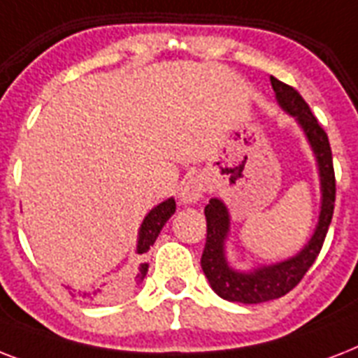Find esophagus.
<instances>
[{"label":"esophagus","mask_w":358,"mask_h":358,"mask_svg":"<svg viewBox=\"0 0 358 358\" xmlns=\"http://www.w3.org/2000/svg\"><path fill=\"white\" fill-rule=\"evenodd\" d=\"M204 195V180L201 176H193V178L185 180L182 187H180V202L185 206L196 204Z\"/></svg>","instance_id":"obj_1"}]
</instances>
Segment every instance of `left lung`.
I'll return each mask as SVG.
<instances>
[{
  "mask_svg": "<svg viewBox=\"0 0 358 358\" xmlns=\"http://www.w3.org/2000/svg\"><path fill=\"white\" fill-rule=\"evenodd\" d=\"M271 87L278 106L299 124V128L303 129L310 145L312 154L316 157L322 201H320V215H317L314 234L297 255L289 256L282 262L264 264L249 271H241L230 266L229 256H227V241L230 236L229 208L221 199H210L204 208L208 236L201 258L202 271L219 297L232 301V303H243V305H258V303L278 299L301 282V278L305 277V273L310 269L322 250L334 212L336 184H334L333 154H331L327 134L317 124V119L312 115L308 103L294 87L286 85L273 76Z\"/></svg>",
  "mask_w": 358,
  "mask_h": 358,
  "instance_id": "1",
  "label": "left lung"
}]
</instances>
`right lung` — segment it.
Returning a JSON list of instances; mask_svg holds the SVG:
<instances>
[{"label": "right lung", "mask_w": 358, "mask_h": 358, "mask_svg": "<svg viewBox=\"0 0 358 358\" xmlns=\"http://www.w3.org/2000/svg\"><path fill=\"white\" fill-rule=\"evenodd\" d=\"M174 212H176V202H174V199L171 196V199L159 202L157 206H154L150 212L146 213L145 219H143V223H141L139 227V234H137V249H135L137 255H145L146 250L150 249L157 236H159V232H162L163 224L167 223ZM146 271H148V264H141L139 273H137V277H135L137 278V284H141L145 280ZM83 297H87V299L91 301L103 299L106 294H103L102 289H94L92 294H85V292H83Z\"/></svg>", "instance_id": "1"}]
</instances>
